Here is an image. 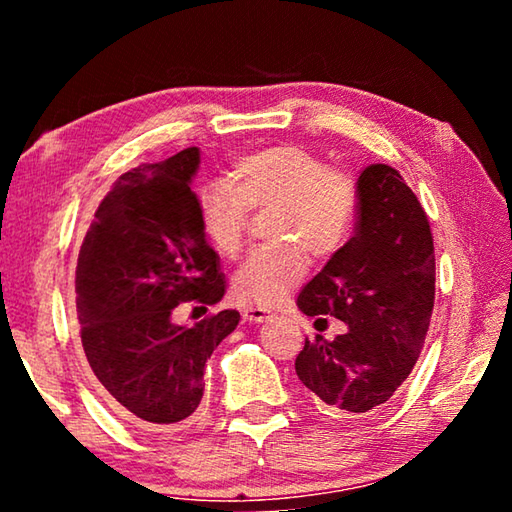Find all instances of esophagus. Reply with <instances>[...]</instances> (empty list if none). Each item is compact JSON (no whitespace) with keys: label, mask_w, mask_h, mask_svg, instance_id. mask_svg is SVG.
Here are the masks:
<instances>
[{"label":"esophagus","mask_w":512,"mask_h":512,"mask_svg":"<svg viewBox=\"0 0 512 512\" xmlns=\"http://www.w3.org/2000/svg\"><path fill=\"white\" fill-rule=\"evenodd\" d=\"M244 318L250 320V323H264V320L271 318V311L264 307H250L244 311Z\"/></svg>","instance_id":"1"}]
</instances>
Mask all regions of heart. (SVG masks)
<instances>
[{
  "label": "heart",
  "instance_id": "1",
  "mask_svg": "<svg viewBox=\"0 0 512 512\" xmlns=\"http://www.w3.org/2000/svg\"><path fill=\"white\" fill-rule=\"evenodd\" d=\"M271 239L235 273L232 289L246 305L273 307L307 273L311 257L327 259L348 244L361 207L359 178L329 167L300 144H275L241 155L228 178L207 183L196 198L207 241L225 257L244 246L250 210H271Z\"/></svg>",
  "mask_w": 512,
  "mask_h": 512
}]
</instances>
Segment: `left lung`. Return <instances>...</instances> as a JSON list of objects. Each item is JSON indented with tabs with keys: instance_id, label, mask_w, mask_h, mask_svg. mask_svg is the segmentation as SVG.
Here are the masks:
<instances>
[{
	"instance_id": "8db88e82",
	"label": "left lung",
	"mask_w": 512,
	"mask_h": 512,
	"mask_svg": "<svg viewBox=\"0 0 512 512\" xmlns=\"http://www.w3.org/2000/svg\"><path fill=\"white\" fill-rule=\"evenodd\" d=\"M361 207L352 239L296 300L305 316L343 334L305 341L296 375L320 411L361 415L391 400L411 375L436 298V257L429 219L400 171H361Z\"/></svg>"
}]
</instances>
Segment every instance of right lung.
Instances as JSON below:
<instances>
[{"label":"right lung","instance_id":"1","mask_svg":"<svg viewBox=\"0 0 512 512\" xmlns=\"http://www.w3.org/2000/svg\"><path fill=\"white\" fill-rule=\"evenodd\" d=\"M198 162L189 146L119 176L76 262L79 336L103 400L153 431L178 429L198 409L205 363L239 325L235 309L173 323L180 302L207 309L225 293L189 187Z\"/></svg>","mask_w":512,"mask_h":512}]
</instances>
